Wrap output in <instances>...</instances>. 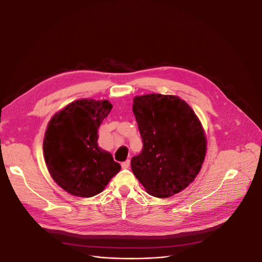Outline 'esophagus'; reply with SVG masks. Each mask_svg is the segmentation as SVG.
<instances>
[{"label": "esophagus", "instance_id": "obj_1", "mask_svg": "<svg viewBox=\"0 0 262 262\" xmlns=\"http://www.w3.org/2000/svg\"><path fill=\"white\" fill-rule=\"evenodd\" d=\"M122 168H124V169H126V168H128L129 167V165H130V161L129 160H126V161H124V162H122Z\"/></svg>", "mask_w": 262, "mask_h": 262}]
</instances>
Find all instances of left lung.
<instances>
[{
  "label": "left lung",
  "instance_id": "8db88e82",
  "mask_svg": "<svg viewBox=\"0 0 262 262\" xmlns=\"http://www.w3.org/2000/svg\"><path fill=\"white\" fill-rule=\"evenodd\" d=\"M133 112L143 142L130 162L134 175L154 197L180 193L204 161L206 139L199 119L179 97L160 94L135 97Z\"/></svg>",
  "mask_w": 262,
  "mask_h": 262
}]
</instances>
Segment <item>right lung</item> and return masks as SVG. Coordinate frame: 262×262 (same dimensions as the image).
Instances as JSON below:
<instances>
[{
  "instance_id": "1",
  "label": "right lung",
  "mask_w": 262,
  "mask_h": 262,
  "mask_svg": "<svg viewBox=\"0 0 262 262\" xmlns=\"http://www.w3.org/2000/svg\"><path fill=\"white\" fill-rule=\"evenodd\" d=\"M113 108L107 100H77L48 123L43 151L50 176L67 193L93 197L121 169L98 145V129Z\"/></svg>"
}]
</instances>
